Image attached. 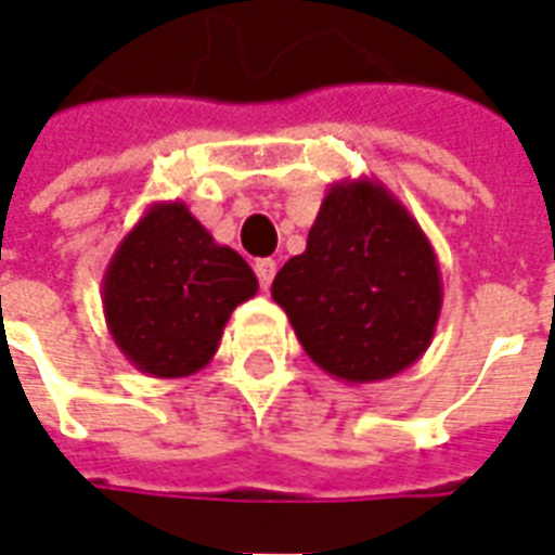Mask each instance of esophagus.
<instances>
[{
	"instance_id": "esophagus-1",
	"label": "esophagus",
	"mask_w": 555,
	"mask_h": 555,
	"mask_svg": "<svg viewBox=\"0 0 555 555\" xmlns=\"http://www.w3.org/2000/svg\"><path fill=\"white\" fill-rule=\"evenodd\" d=\"M255 276L261 282V288H270V282L276 276V261L273 258H258L255 261Z\"/></svg>"
}]
</instances>
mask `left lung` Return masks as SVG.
<instances>
[{
    "mask_svg": "<svg viewBox=\"0 0 555 555\" xmlns=\"http://www.w3.org/2000/svg\"><path fill=\"white\" fill-rule=\"evenodd\" d=\"M309 360L345 384L389 380L428 350L442 309L440 261L377 178L336 181L306 241L273 279Z\"/></svg>",
    "mask_w": 555,
    "mask_h": 555,
    "instance_id": "left-lung-1",
    "label": "left lung"
}]
</instances>
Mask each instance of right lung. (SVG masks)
<instances>
[{"instance_id":"1","label":"right lung","mask_w":555,"mask_h":555,"mask_svg":"<svg viewBox=\"0 0 555 555\" xmlns=\"http://www.w3.org/2000/svg\"><path fill=\"white\" fill-rule=\"evenodd\" d=\"M253 267L190 214L157 202L103 273V318L127 362L151 377H190L214 360L231 312L255 297Z\"/></svg>"}]
</instances>
